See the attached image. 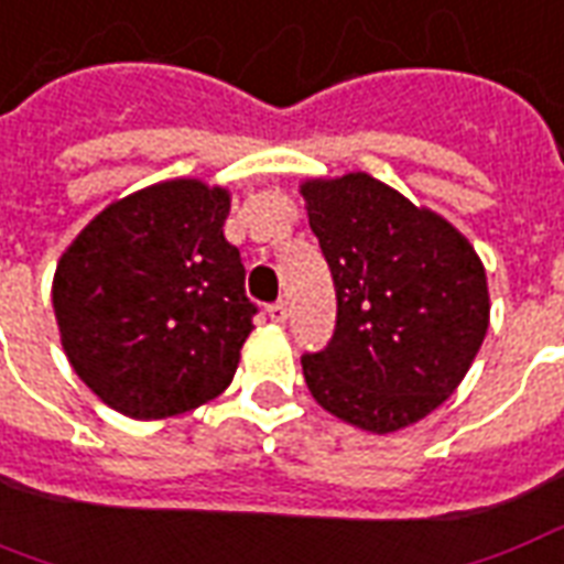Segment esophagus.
Listing matches in <instances>:
<instances>
[{
  "label": "esophagus",
  "mask_w": 564,
  "mask_h": 564,
  "mask_svg": "<svg viewBox=\"0 0 564 564\" xmlns=\"http://www.w3.org/2000/svg\"><path fill=\"white\" fill-rule=\"evenodd\" d=\"M265 311H269V319L272 322H286V304H283V301H274Z\"/></svg>",
  "instance_id": "obj_1"
}]
</instances>
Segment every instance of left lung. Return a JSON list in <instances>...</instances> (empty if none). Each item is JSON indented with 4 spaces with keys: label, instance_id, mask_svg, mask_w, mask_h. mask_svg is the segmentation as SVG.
Instances as JSON below:
<instances>
[{
    "label": "left lung",
    "instance_id": "1",
    "mask_svg": "<svg viewBox=\"0 0 564 564\" xmlns=\"http://www.w3.org/2000/svg\"><path fill=\"white\" fill-rule=\"evenodd\" d=\"M301 195L337 290L334 337L301 358L304 381L339 420L399 432L453 397L482 346V260L446 218L360 171Z\"/></svg>",
    "mask_w": 564,
    "mask_h": 564
}]
</instances>
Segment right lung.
<instances>
[{
    "label": "right lung",
    "instance_id": "1",
    "mask_svg": "<svg viewBox=\"0 0 564 564\" xmlns=\"http://www.w3.org/2000/svg\"><path fill=\"white\" fill-rule=\"evenodd\" d=\"M230 195L167 180L106 206L58 260L53 307L76 376L132 420L186 414L234 381L253 328Z\"/></svg>",
    "mask_w": 564,
    "mask_h": 564
}]
</instances>
